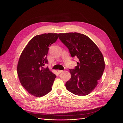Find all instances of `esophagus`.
Returning a JSON list of instances; mask_svg holds the SVG:
<instances>
[{"label":"esophagus","mask_w":123,"mask_h":123,"mask_svg":"<svg viewBox=\"0 0 123 123\" xmlns=\"http://www.w3.org/2000/svg\"><path fill=\"white\" fill-rule=\"evenodd\" d=\"M63 72V71L62 70H58V73L59 74H60L61 72Z\"/></svg>","instance_id":"1"}]
</instances>
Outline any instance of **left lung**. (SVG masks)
<instances>
[{
  "label": "left lung",
  "instance_id": "1",
  "mask_svg": "<svg viewBox=\"0 0 123 123\" xmlns=\"http://www.w3.org/2000/svg\"><path fill=\"white\" fill-rule=\"evenodd\" d=\"M58 37L68 48L71 57L79 59L75 68L69 69L71 77L66 83L67 89L76 95H88L97 85L105 69L101 52L85 35L72 32L59 33Z\"/></svg>",
  "mask_w": 123,
  "mask_h": 123
}]
</instances>
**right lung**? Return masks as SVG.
<instances>
[{"mask_svg": "<svg viewBox=\"0 0 123 123\" xmlns=\"http://www.w3.org/2000/svg\"><path fill=\"white\" fill-rule=\"evenodd\" d=\"M58 39L57 33H45L32 38L19 58L17 74L24 88L35 97H42L51 90L55 74L44 66L48 64L49 46Z\"/></svg>", "mask_w": 123, "mask_h": 123, "instance_id": "obj_1", "label": "right lung"}]
</instances>
